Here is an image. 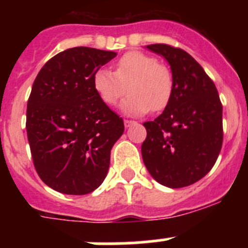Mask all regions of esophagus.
<instances>
[{
    "label": "esophagus",
    "mask_w": 248,
    "mask_h": 248,
    "mask_svg": "<svg viewBox=\"0 0 248 248\" xmlns=\"http://www.w3.org/2000/svg\"><path fill=\"white\" fill-rule=\"evenodd\" d=\"M134 124H137V122H134V120H124V125H125V128H130V126L134 125Z\"/></svg>",
    "instance_id": "1"
}]
</instances>
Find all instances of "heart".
Wrapping results in <instances>:
<instances>
[{"mask_svg":"<svg viewBox=\"0 0 248 248\" xmlns=\"http://www.w3.org/2000/svg\"><path fill=\"white\" fill-rule=\"evenodd\" d=\"M93 87L104 104L115 105L126 93L122 110L129 115H144L150 110L160 111L168 107L172 95L171 72L159 64L154 57L130 50L115 63V71L100 68L93 76Z\"/></svg>","mask_w":248,"mask_h":248,"instance_id":"obj_1","label":"heart"}]
</instances>
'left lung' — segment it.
<instances>
[{
  "label": "left lung",
  "mask_w": 248,
  "mask_h": 248,
  "mask_svg": "<svg viewBox=\"0 0 248 248\" xmlns=\"http://www.w3.org/2000/svg\"><path fill=\"white\" fill-rule=\"evenodd\" d=\"M163 56L172 73V95L161 115L144 123L141 155L159 184L179 189L202 179L222 146V104L214 82L187 52L168 45L146 46Z\"/></svg>",
  "instance_id": "obj_1"
}]
</instances>
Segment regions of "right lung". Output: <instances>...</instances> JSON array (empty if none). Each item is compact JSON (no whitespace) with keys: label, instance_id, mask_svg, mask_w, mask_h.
Masks as SVG:
<instances>
[{"label":"right lung","instance_id":"obj_1","mask_svg":"<svg viewBox=\"0 0 248 248\" xmlns=\"http://www.w3.org/2000/svg\"><path fill=\"white\" fill-rule=\"evenodd\" d=\"M115 56L69 48L50 58L34 79L26 114L28 143L37 174L56 191L89 194L108 174L124 122L98 97L93 76Z\"/></svg>","mask_w":248,"mask_h":248}]
</instances>
